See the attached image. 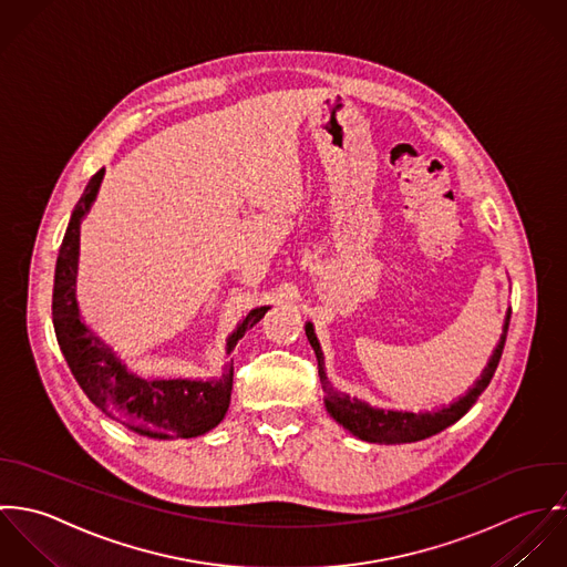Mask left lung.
Returning a JSON list of instances; mask_svg holds the SVG:
<instances>
[{
	"mask_svg": "<svg viewBox=\"0 0 567 567\" xmlns=\"http://www.w3.org/2000/svg\"><path fill=\"white\" fill-rule=\"evenodd\" d=\"M508 322L511 316H506V324H504V333L502 340L497 343L488 365L482 372V379L475 383V388L462 396L457 403H453L450 408H443L439 412H425V414H412V412H383V410H374L361 401L350 399L348 394H341L338 390H333L327 381L324 374V357L320 350V343L313 336V327L307 324V338L311 341L316 357H318V365H320V381H322V390L327 394V410L329 414L343 425L348 432H352L354 436H359L361 441L368 443H416L423 439H430L439 432H443L445 427L453 425L457 419H462L468 408L477 401V396L488 388L497 363L502 359V350H504V341H506V331H508Z\"/></svg>",
	"mask_w": 567,
	"mask_h": 567,
	"instance_id": "obj_1",
	"label": "left lung"
}]
</instances>
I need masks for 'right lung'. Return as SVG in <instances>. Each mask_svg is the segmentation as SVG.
I'll list each match as a JSON object with an SVG mask.
<instances>
[{
	"mask_svg": "<svg viewBox=\"0 0 567 567\" xmlns=\"http://www.w3.org/2000/svg\"><path fill=\"white\" fill-rule=\"evenodd\" d=\"M103 171H99L79 199L63 236L52 291L54 333L63 357L90 401L115 423L153 439H193L206 434L226 416L231 394V370L221 381H144L128 374L99 338L79 320L74 300V276L79 256V226L90 210ZM267 307L254 309L227 341V352L262 316Z\"/></svg>",
	"mask_w": 567,
	"mask_h": 567,
	"instance_id": "add662e5",
	"label": "right lung"
}]
</instances>
